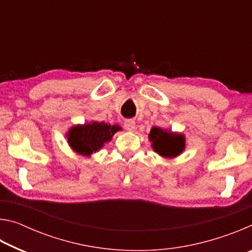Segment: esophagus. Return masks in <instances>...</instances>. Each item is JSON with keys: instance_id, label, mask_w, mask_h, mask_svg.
Masks as SVG:
<instances>
[{"instance_id": "esophagus-1", "label": "esophagus", "mask_w": 252, "mask_h": 252, "mask_svg": "<svg viewBox=\"0 0 252 252\" xmlns=\"http://www.w3.org/2000/svg\"><path fill=\"white\" fill-rule=\"evenodd\" d=\"M125 127L127 131H133L135 129L134 120H131V119H129V120H126L125 121Z\"/></svg>"}]
</instances>
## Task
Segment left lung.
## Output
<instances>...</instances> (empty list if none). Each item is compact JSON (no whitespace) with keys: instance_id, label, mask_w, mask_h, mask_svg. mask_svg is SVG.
<instances>
[{"instance_id":"obj_1","label":"left lung","mask_w":252,"mask_h":252,"mask_svg":"<svg viewBox=\"0 0 252 252\" xmlns=\"http://www.w3.org/2000/svg\"><path fill=\"white\" fill-rule=\"evenodd\" d=\"M149 140L153 151L165 159L180 156L186 149L185 135L162 127L153 126L149 133Z\"/></svg>"}]
</instances>
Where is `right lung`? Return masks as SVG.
Wrapping results in <instances>:
<instances>
[{
  "instance_id": "obj_1",
  "label": "right lung",
  "mask_w": 252,
  "mask_h": 252,
  "mask_svg": "<svg viewBox=\"0 0 252 252\" xmlns=\"http://www.w3.org/2000/svg\"><path fill=\"white\" fill-rule=\"evenodd\" d=\"M120 130L122 127L117 125L91 121L71 126L65 136L70 148L75 153L90 157L92 153L100 151L105 143L112 140L114 133Z\"/></svg>"
}]
</instances>
